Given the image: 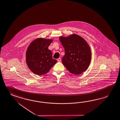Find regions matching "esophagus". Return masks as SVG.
Here are the masks:
<instances>
[{
	"label": "esophagus",
	"instance_id": "obj_1",
	"mask_svg": "<svg viewBox=\"0 0 120 120\" xmlns=\"http://www.w3.org/2000/svg\"><path fill=\"white\" fill-rule=\"evenodd\" d=\"M57 61L60 62L61 61V59L60 58H59L57 59Z\"/></svg>",
	"mask_w": 120,
	"mask_h": 120
}]
</instances>
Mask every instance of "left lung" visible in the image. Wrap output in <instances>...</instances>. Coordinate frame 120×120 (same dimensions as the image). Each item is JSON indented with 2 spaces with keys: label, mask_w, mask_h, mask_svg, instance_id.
Masks as SVG:
<instances>
[{
  "label": "left lung",
  "mask_w": 120,
  "mask_h": 120,
  "mask_svg": "<svg viewBox=\"0 0 120 120\" xmlns=\"http://www.w3.org/2000/svg\"><path fill=\"white\" fill-rule=\"evenodd\" d=\"M59 40L64 48L62 61L68 71L76 75L86 71L91 60V49L86 40L74 34L66 37H60Z\"/></svg>",
  "instance_id": "left-lung-1"
}]
</instances>
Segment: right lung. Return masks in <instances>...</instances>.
I'll return each instance as SVG.
<instances>
[{"instance_id":"1","label":"right lung","mask_w":120,"mask_h":120,"mask_svg":"<svg viewBox=\"0 0 120 120\" xmlns=\"http://www.w3.org/2000/svg\"><path fill=\"white\" fill-rule=\"evenodd\" d=\"M52 39L37 38L32 41L26 52V62L29 69L34 74L42 75L47 73L57 62L52 59L48 46Z\"/></svg>"}]
</instances>
